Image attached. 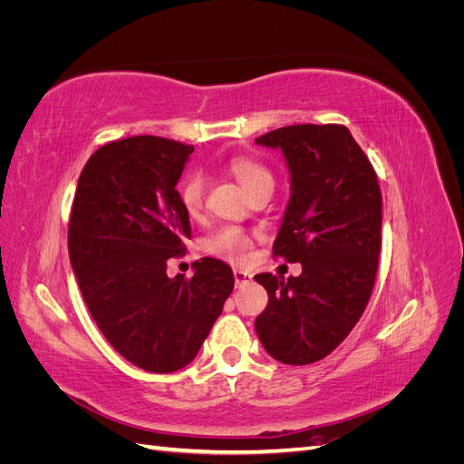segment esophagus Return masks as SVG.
Segmentation results:
<instances>
[{
	"label": "esophagus",
	"mask_w": 464,
	"mask_h": 464,
	"mask_svg": "<svg viewBox=\"0 0 464 464\" xmlns=\"http://www.w3.org/2000/svg\"><path fill=\"white\" fill-rule=\"evenodd\" d=\"M254 278V275H251L249 271H242V269H234V280L237 286H242L246 283H249V280Z\"/></svg>",
	"instance_id": "obj_1"
}]
</instances>
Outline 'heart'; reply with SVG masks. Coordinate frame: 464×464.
<instances>
[{"mask_svg": "<svg viewBox=\"0 0 464 464\" xmlns=\"http://www.w3.org/2000/svg\"><path fill=\"white\" fill-rule=\"evenodd\" d=\"M230 172L247 191H256L263 186H273V176L259 162L249 159H234L230 162ZM179 199L189 217H199L205 207V176L201 172H191L179 186ZM254 240L251 236L237 227H222L207 240V249L222 259L232 263H244L251 256Z\"/></svg>", "mask_w": 464, "mask_h": 464, "instance_id": "heart-1", "label": "heart"}]
</instances>
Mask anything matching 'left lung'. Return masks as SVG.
Instances as JSON below:
<instances>
[{
    "label": "left lung",
    "instance_id": "obj_1",
    "mask_svg": "<svg viewBox=\"0 0 464 464\" xmlns=\"http://www.w3.org/2000/svg\"><path fill=\"white\" fill-rule=\"evenodd\" d=\"M256 143L286 160L290 201L273 251L302 265L300 276L256 275L269 294L256 331L269 356L305 366L331 354L366 310L382 251V191L344 125H288Z\"/></svg>",
    "mask_w": 464,
    "mask_h": 464
}]
</instances>
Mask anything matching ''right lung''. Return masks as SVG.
I'll use <instances>...</instances> for the list:
<instances>
[{
  "label": "right lung",
  "mask_w": 464,
  "mask_h": 464,
  "mask_svg": "<svg viewBox=\"0 0 464 464\" xmlns=\"http://www.w3.org/2000/svg\"><path fill=\"white\" fill-rule=\"evenodd\" d=\"M191 145L137 135L98 149L69 218V259L98 329L133 366L172 373L198 356L234 290L230 265L195 261L170 278L191 224L176 184Z\"/></svg>",
  "instance_id": "obj_1"
}]
</instances>
